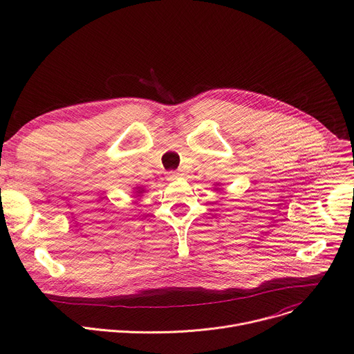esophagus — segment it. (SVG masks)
<instances>
[{"label": "esophagus", "instance_id": "esophagus-1", "mask_svg": "<svg viewBox=\"0 0 354 354\" xmlns=\"http://www.w3.org/2000/svg\"><path fill=\"white\" fill-rule=\"evenodd\" d=\"M182 176V174L180 172H178V171H171V172H168V180H176V179H179Z\"/></svg>", "mask_w": 354, "mask_h": 354}]
</instances>
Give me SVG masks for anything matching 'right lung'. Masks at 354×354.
Wrapping results in <instances>:
<instances>
[{
    "mask_svg": "<svg viewBox=\"0 0 354 354\" xmlns=\"http://www.w3.org/2000/svg\"><path fill=\"white\" fill-rule=\"evenodd\" d=\"M137 189H138V190H137V193H138V194H140V193H142V192H144V189H141V187H137Z\"/></svg>",
    "mask_w": 354,
    "mask_h": 354,
    "instance_id": "1",
    "label": "right lung"
}]
</instances>
